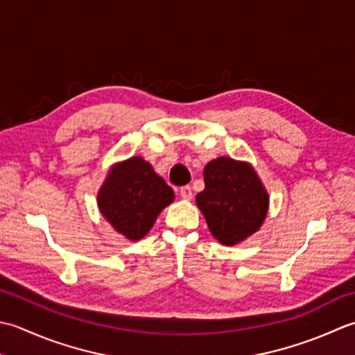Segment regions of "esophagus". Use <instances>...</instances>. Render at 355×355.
<instances>
[{
  "label": "esophagus",
  "instance_id": "34e87169",
  "mask_svg": "<svg viewBox=\"0 0 355 355\" xmlns=\"http://www.w3.org/2000/svg\"><path fill=\"white\" fill-rule=\"evenodd\" d=\"M179 194H180V198L182 199H185V200H190L191 198H193V193H191V187L190 185H185V187H182L179 190Z\"/></svg>",
  "mask_w": 355,
  "mask_h": 355
}]
</instances>
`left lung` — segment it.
Instances as JSON below:
<instances>
[{
	"instance_id": "obj_1",
	"label": "left lung",
	"mask_w": 355,
	"mask_h": 355,
	"mask_svg": "<svg viewBox=\"0 0 355 355\" xmlns=\"http://www.w3.org/2000/svg\"><path fill=\"white\" fill-rule=\"evenodd\" d=\"M204 182L196 202L220 243L236 245L256 233L268 213V194L251 165L218 157L207 164Z\"/></svg>"
}]
</instances>
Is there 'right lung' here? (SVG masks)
<instances>
[{
	"label": "right lung",
	"instance_id": "right-lung-1",
	"mask_svg": "<svg viewBox=\"0 0 355 355\" xmlns=\"http://www.w3.org/2000/svg\"><path fill=\"white\" fill-rule=\"evenodd\" d=\"M173 199L171 187L148 162L136 156L108 173L98 194V205L114 230L132 241H139Z\"/></svg>",
	"mask_w": 355,
	"mask_h": 355
}]
</instances>
